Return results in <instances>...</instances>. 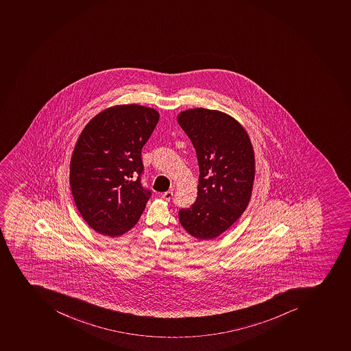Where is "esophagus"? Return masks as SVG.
<instances>
[{
	"instance_id": "obj_1",
	"label": "esophagus",
	"mask_w": 351,
	"mask_h": 351,
	"mask_svg": "<svg viewBox=\"0 0 351 351\" xmlns=\"http://www.w3.org/2000/svg\"><path fill=\"white\" fill-rule=\"evenodd\" d=\"M173 195L174 194H173L171 191H165L164 194H162V198L165 200H171L173 198Z\"/></svg>"
}]
</instances>
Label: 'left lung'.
<instances>
[{"instance_id":"1","label":"left lung","mask_w":351,"mask_h":351,"mask_svg":"<svg viewBox=\"0 0 351 351\" xmlns=\"http://www.w3.org/2000/svg\"><path fill=\"white\" fill-rule=\"evenodd\" d=\"M189 137L199 166L197 197L180 208V223L197 239L208 241L232 226L250 203L255 158L246 131L218 110L194 108L177 117Z\"/></svg>"}]
</instances>
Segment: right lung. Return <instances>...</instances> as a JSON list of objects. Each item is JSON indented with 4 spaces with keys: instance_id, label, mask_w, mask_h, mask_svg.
<instances>
[{
    "instance_id": "right-lung-1",
    "label": "right lung",
    "mask_w": 351,
    "mask_h": 351,
    "mask_svg": "<svg viewBox=\"0 0 351 351\" xmlns=\"http://www.w3.org/2000/svg\"><path fill=\"white\" fill-rule=\"evenodd\" d=\"M160 121L153 108L122 105L103 110L85 126L71 160L76 207L103 235H122L138 221L152 191L144 187L142 148Z\"/></svg>"
}]
</instances>
